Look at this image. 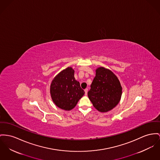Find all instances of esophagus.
I'll return each instance as SVG.
<instances>
[{"instance_id": "1", "label": "esophagus", "mask_w": 160, "mask_h": 160, "mask_svg": "<svg viewBox=\"0 0 160 160\" xmlns=\"http://www.w3.org/2000/svg\"><path fill=\"white\" fill-rule=\"evenodd\" d=\"M84 91H85V95H87V92H88V88H85Z\"/></svg>"}]
</instances>
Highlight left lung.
I'll list each match as a JSON object with an SVG mask.
<instances>
[{"label": "left lung", "mask_w": 160, "mask_h": 160, "mask_svg": "<svg viewBox=\"0 0 160 160\" xmlns=\"http://www.w3.org/2000/svg\"><path fill=\"white\" fill-rule=\"evenodd\" d=\"M88 92L94 107L101 112H107L117 106L122 95V87L117 76L111 70L101 67Z\"/></svg>", "instance_id": "8db88e82"}]
</instances>
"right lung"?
<instances>
[{
    "instance_id": "obj_1",
    "label": "right lung",
    "mask_w": 160,
    "mask_h": 160,
    "mask_svg": "<svg viewBox=\"0 0 160 160\" xmlns=\"http://www.w3.org/2000/svg\"><path fill=\"white\" fill-rule=\"evenodd\" d=\"M74 73L72 67H67L54 78L50 85L52 99L55 105L62 110L73 109L85 93L75 79Z\"/></svg>"
}]
</instances>
